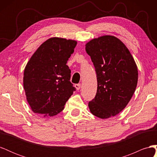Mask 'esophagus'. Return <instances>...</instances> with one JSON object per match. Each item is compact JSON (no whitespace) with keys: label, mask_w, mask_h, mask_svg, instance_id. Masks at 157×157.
Returning a JSON list of instances; mask_svg holds the SVG:
<instances>
[{"label":"esophagus","mask_w":157,"mask_h":157,"mask_svg":"<svg viewBox=\"0 0 157 157\" xmlns=\"http://www.w3.org/2000/svg\"><path fill=\"white\" fill-rule=\"evenodd\" d=\"M75 87L77 90H79L80 88H81V84H76L75 85Z\"/></svg>","instance_id":"esophagus-1"}]
</instances>
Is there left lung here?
I'll return each instance as SVG.
<instances>
[{"label": "left lung", "mask_w": 157, "mask_h": 157, "mask_svg": "<svg viewBox=\"0 0 157 157\" xmlns=\"http://www.w3.org/2000/svg\"><path fill=\"white\" fill-rule=\"evenodd\" d=\"M97 74L96 97L88 107L92 115L105 118L124 109L134 94L138 71L135 60L126 45L112 35H104L85 45Z\"/></svg>", "instance_id": "obj_1"}]
</instances>
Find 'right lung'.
<instances>
[{
  "instance_id": "add662e5",
  "label": "right lung",
  "mask_w": 157,
  "mask_h": 157,
  "mask_svg": "<svg viewBox=\"0 0 157 157\" xmlns=\"http://www.w3.org/2000/svg\"><path fill=\"white\" fill-rule=\"evenodd\" d=\"M77 42L52 37L42 43L28 61L23 73L27 101L35 113L53 117L64 109L75 90L66 65Z\"/></svg>"
}]
</instances>
